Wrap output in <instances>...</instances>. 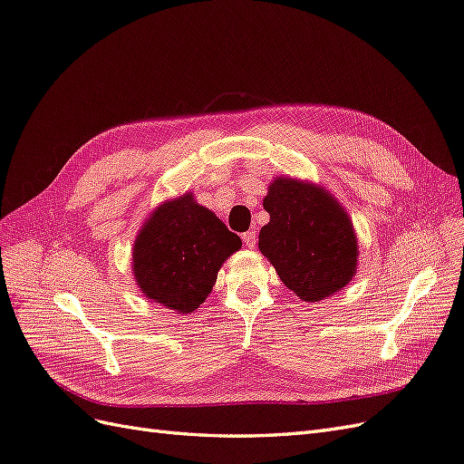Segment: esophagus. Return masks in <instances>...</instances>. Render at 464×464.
I'll list each match as a JSON object with an SVG mask.
<instances>
[{
    "instance_id": "34e87169",
    "label": "esophagus",
    "mask_w": 464,
    "mask_h": 464,
    "mask_svg": "<svg viewBox=\"0 0 464 464\" xmlns=\"http://www.w3.org/2000/svg\"><path fill=\"white\" fill-rule=\"evenodd\" d=\"M242 240H244V244H246L247 247H256V244H257V232H256V230L244 232V234H242Z\"/></svg>"
}]
</instances>
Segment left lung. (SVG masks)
I'll return each instance as SVG.
<instances>
[{
	"label": "left lung",
	"instance_id": "left-lung-1",
	"mask_svg": "<svg viewBox=\"0 0 464 464\" xmlns=\"http://www.w3.org/2000/svg\"><path fill=\"white\" fill-rule=\"evenodd\" d=\"M269 224L259 232L261 254L304 302L339 292L356 273L353 222L327 191L276 178L263 201Z\"/></svg>",
	"mask_w": 464,
	"mask_h": 464
}]
</instances>
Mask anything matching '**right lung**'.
Wrapping results in <instances>:
<instances>
[{
  "instance_id": "add662e5",
  "label": "right lung",
  "mask_w": 464,
  "mask_h": 464,
  "mask_svg": "<svg viewBox=\"0 0 464 464\" xmlns=\"http://www.w3.org/2000/svg\"><path fill=\"white\" fill-rule=\"evenodd\" d=\"M240 247V237L213 210L184 195L159 207L137 236L135 280L149 300L189 314L213 290L220 265Z\"/></svg>"
}]
</instances>
